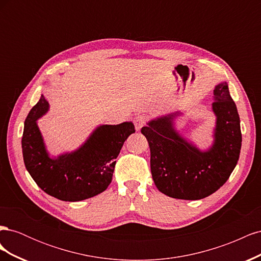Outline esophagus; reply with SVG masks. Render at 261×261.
<instances>
[{"mask_svg":"<svg viewBox=\"0 0 261 261\" xmlns=\"http://www.w3.org/2000/svg\"><path fill=\"white\" fill-rule=\"evenodd\" d=\"M147 122V116L145 114H138L134 117V124H135V128L137 132H139L144 127Z\"/></svg>","mask_w":261,"mask_h":261,"instance_id":"1","label":"esophagus"}]
</instances>
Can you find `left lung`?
<instances>
[{"instance_id":"obj_1","label":"left lung","mask_w":261,"mask_h":261,"mask_svg":"<svg viewBox=\"0 0 261 261\" xmlns=\"http://www.w3.org/2000/svg\"><path fill=\"white\" fill-rule=\"evenodd\" d=\"M212 145L201 150L175 128L176 111L152 118L141 128L150 147V168L156 188L172 198L198 200L217 192L238 164L241 121L226 82L216 85Z\"/></svg>"}]
</instances>
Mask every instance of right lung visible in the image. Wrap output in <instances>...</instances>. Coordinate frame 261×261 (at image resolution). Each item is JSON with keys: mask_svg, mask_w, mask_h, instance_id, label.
Listing matches in <instances>:
<instances>
[{"mask_svg": "<svg viewBox=\"0 0 261 261\" xmlns=\"http://www.w3.org/2000/svg\"><path fill=\"white\" fill-rule=\"evenodd\" d=\"M49 108L41 94L23 124L22 156L30 176L43 192L63 201H81L105 192L125 140L135 133L133 122L97 126L81 147L52 156L37 122Z\"/></svg>", "mask_w": 261, "mask_h": 261, "instance_id": "obj_1", "label": "right lung"}]
</instances>
